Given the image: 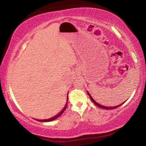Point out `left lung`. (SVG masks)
<instances>
[{
	"label": "left lung",
	"instance_id": "obj_1",
	"mask_svg": "<svg viewBox=\"0 0 146 146\" xmlns=\"http://www.w3.org/2000/svg\"><path fill=\"white\" fill-rule=\"evenodd\" d=\"M88 95L90 96V98H91V101H92V102L95 104L96 105V106H97L98 107H99V108H102V109H105V110H113V109H116V108H118L119 107V106H120L122 104H123V103H122V104H120V105H118V106H113V107H106V106H102V105H100V104H98V103H97V102H96V101L93 99V98H92V97H91V96L90 95V94L89 93V92H88Z\"/></svg>",
	"mask_w": 146,
	"mask_h": 146
}]
</instances>
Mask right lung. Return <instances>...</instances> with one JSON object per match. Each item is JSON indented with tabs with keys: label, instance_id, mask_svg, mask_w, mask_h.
<instances>
[{
	"label": "right lung",
	"instance_id": "right-lung-1",
	"mask_svg": "<svg viewBox=\"0 0 146 146\" xmlns=\"http://www.w3.org/2000/svg\"><path fill=\"white\" fill-rule=\"evenodd\" d=\"M68 101V97H67V102H66V106H65V107H64V108H63V110H62L60 113H58V114L54 116V117H51V118H48V119H46V120H36V119H35V120H37V121H40V122H50V121H52V120H55L56 118H57L58 117H60V115H61L62 114V113H64V111L66 110V108H67Z\"/></svg>",
	"mask_w": 146,
	"mask_h": 146
}]
</instances>
